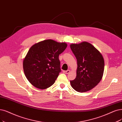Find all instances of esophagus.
Masks as SVG:
<instances>
[{
    "mask_svg": "<svg viewBox=\"0 0 122 122\" xmlns=\"http://www.w3.org/2000/svg\"><path fill=\"white\" fill-rule=\"evenodd\" d=\"M70 72V70H67L66 71H63V73L65 74H68Z\"/></svg>",
    "mask_w": 122,
    "mask_h": 122,
    "instance_id": "esophagus-1",
    "label": "esophagus"
}]
</instances>
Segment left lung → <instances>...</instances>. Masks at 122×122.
Returning <instances> with one entry per match:
<instances>
[{"mask_svg":"<svg viewBox=\"0 0 122 122\" xmlns=\"http://www.w3.org/2000/svg\"><path fill=\"white\" fill-rule=\"evenodd\" d=\"M70 48L77 62L76 77L70 81L71 86L79 92L90 91L102 78L105 67L103 58L101 53L88 42L71 44Z\"/></svg>","mask_w":122,"mask_h":122,"instance_id":"left-lung-1","label":"left lung"}]
</instances>
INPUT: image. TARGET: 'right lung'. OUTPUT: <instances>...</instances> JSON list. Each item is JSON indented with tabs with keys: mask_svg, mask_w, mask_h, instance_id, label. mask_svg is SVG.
<instances>
[{
	"mask_svg": "<svg viewBox=\"0 0 122 122\" xmlns=\"http://www.w3.org/2000/svg\"><path fill=\"white\" fill-rule=\"evenodd\" d=\"M67 46L65 43L47 40L30 47L24 60L23 68L31 84L44 89L54 83L61 71L59 56Z\"/></svg>",
	"mask_w": 122,
	"mask_h": 122,
	"instance_id": "1",
	"label": "right lung"
}]
</instances>
